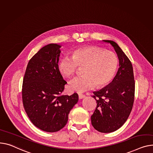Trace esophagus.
<instances>
[{
    "instance_id": "1",
    "label": "esophagus",
    "mask_w": 153,
    "mask_h": 153,
    "mask_svg": "<svg viewBox=\"0 0 153 153\" xmlns=\"http://www.w3.org/2000/svg\"><path fill=\"white\" fill-rule=\"evenodd\" d=\"M78 95H79V99H82V98H84L85 97V95L82 94H79Z\"/></svg>"
}]
</instances>
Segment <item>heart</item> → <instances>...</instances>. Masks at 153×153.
I'll return each instance as SVG.
<instances>
[{
  "label": "heart",
  "mask_w": 153,
  "mask_h": 153,
  "mask_svg": "<svg viewBox=\"0 0 153 153\" xmlns=\"http://www.w3.org/2000/svg\"><path fill=\"white\" fill-rule=\"evenodd\" d=\"M71 58H63L58 64L59 73L65 78L73 77L77 67L83 68V76L73 80L68 85L72 91L84 92L94 87L102 88L110 83L118 68L116 55L95 45L78 48L71 53Z\"/></svg>",
  "instance_id": "b5f03b06"
}]
</instances>
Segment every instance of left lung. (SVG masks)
<instances>
[{"instance_id":"left-lung-1","label":"left lung","mask_w":153,"mask_h":153,"mask_svg":"<svg viewBox=\"0 0 153 153\" xmlns=\"http://www.w3.org/2000/svg\"><path fill=\"white\" fill-rule=\"evenodd\" d=\"M113 47L119 68L113 81L101 90L94 91L97 107L91 116V124L101 133H110L121 127L127 120L135 97L134 70L130 59L114 41L103 40Z\"/></svg>"}]
</instances>
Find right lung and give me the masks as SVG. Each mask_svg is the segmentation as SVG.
<instances>
[{"instance_id":"add662e5","label":"right lung","mask_w":153,"mask_h":153,"mask_svg":"<svg viewBox=\"0 0 153 153\" xmlns=\"http://www.w3.org/2000/svg\"><path fill=\"white\" fill-rule=\"evenodd\" d=\"M61 46L47 45L27 64L22 87L23 107L32 123L40 130L55 132L63 128L78 95H62L67 82L58 69Z\"/></svg>"}]
</instances>
